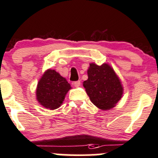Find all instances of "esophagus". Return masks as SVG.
<instances>
[{"label":"esophagus","mask_w":158,"mask_h":158,"mask_svg":"<svg viewBox=\"0 0 158 158\" xmlns=\"http://www.w3.org/2000/svg\"><path fill=\"white\" fill-rule=\"evenodd\" d=\"M80 81H76V82H73V85H74L75 87H79L80 86Z\"/></svg>","instance_id":"1"}]
</instances>
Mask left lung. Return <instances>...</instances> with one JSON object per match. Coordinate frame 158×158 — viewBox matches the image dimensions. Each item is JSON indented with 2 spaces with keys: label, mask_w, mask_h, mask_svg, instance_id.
<instances>
[{
  "label": "left lung",
  "mask_w": 158,
  "mask_h": 158,
  "mask_svg": "<svg viewBox=\"0 0 158 158\" xmlns=\"http://www.w3.org/2000/svg\"><path fill=\"white\" fill-rule=\"evenodd\" d=\"M88 79L83 82L91 102L102 110L115 107L123 96V86L114 70L107 63H92L87 70Z\"/></svg>",
  "instance_id": "left-lung-1"
}]
</instances>
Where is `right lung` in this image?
<instances>
[{
    "label": "right lung",
    "mask_w": 158,
    "mask_h": 158,
    "mask_svg": "<svg viewBox=\"0 0 158 158\" xmlns=\"http://www.w3.org/2000/svg\"><path fill=\"white\" fill-rule=\"evenodd\" d=\"M72 87L56 70H46L38 82L36 95L38 102L46 109H56L61 106Z\"/></svg>",
    "instance_id": "add662e5"
}]
</instances>
